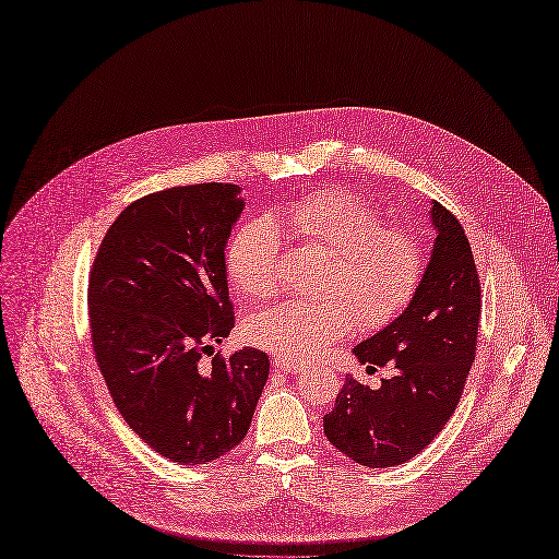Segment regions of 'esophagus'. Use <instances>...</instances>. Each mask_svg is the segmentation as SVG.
<instances>
[{
    "instance_id": "obj_1",
    "label": "esophagus",
    "mask_w": 559,
    "mask_h": 559,
    "mask_svg": "<svg viewBox=\"0 0 559 559\" xmlns=\"http://www.w3.org/2000/svg\"><path fill=\"white\" fill-rule=\"evenodd\" d=\"M273 365L277 370H282L284 374H288V377H296V374H300L302 372V365L300 362H294V360H286V358H273Z\"/></svg>"
}]
</instances>
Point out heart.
Masks as SVG:
<instances>
[{"instance_id":"1","label":"heart","mask_w":559,"mask_h":559,"mask_svg":"<svg viewBox=\"0 0 559 559\" xmlns=\"http://www.w3.org/2000/svg\"><path fill=\"white\" fill-rule=\"evenodd\" d=\"M277 224L331 254L323 298H294L247 321V337L286 360H310L365 325L393 321L423 280L420 242L404 228L383 226L377 210L342 189L312 191L271 217L242 224L228 245V275L252 300L271 298L280 286L282 238Z\"/></svg>"}]
</instances>
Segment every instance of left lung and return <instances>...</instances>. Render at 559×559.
Segmentation results:
<instances>
[{
	"mask_svg": "<svg viewBox=\"0 0 559 559\" xmlns=\"http://www.w3.org/2000/svg\"><path fill=\"white\" fill-rule=\"evenodd\" d=\"M435 242L414 298L391 323L354 346L368 368L393 365L379 389L346 377L323 416L331 444L362 467L407 463L444 430L476 352L480 286L463 226L430 203Z\"/></svg>",
	"mask_w": 559,
	"mask_h": 559,
	"instance_id": "obj_1",
	"label": "left lung"
}]
</instances>
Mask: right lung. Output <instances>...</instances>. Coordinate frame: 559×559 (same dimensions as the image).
Here are the masks:
<instances>
[{
	"label": "right lung",
	"mask_w": 559,
	"mask_h": 559,
	"mask_svg": "<svg viewBox=\"0 0 559 559\" xmlns=\"http://www.w3.org/2000/svg\"><path fill=\"white\" fill-rule=\"evenodd\" d=\"M242 210L238 185L157 191L122 210L92 265V344L115 407L178 465L236 449L271 372L252 346L201 365L234 329L226 242Z\"/></svg>",
	"instance_id": "add662e5"
}]
</instances>
